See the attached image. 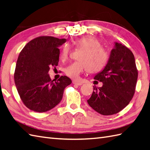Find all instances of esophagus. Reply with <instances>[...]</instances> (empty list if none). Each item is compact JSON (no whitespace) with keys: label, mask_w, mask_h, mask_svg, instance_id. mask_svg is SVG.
Listing matches in <instances>:
<instances>
[{"label":"esophagus","mask_w":150,"mask_h":150,"mask_svg":"<svg viewBox=\"0 0 150 150\" xmlns=\"http://www.w3.org/2000/svg\"><path fill=\"white\" fill-rule=\"evenodd\" d=\"M72 83H73V84H74V85H81L83 83H81V82H78V81H72Z\"/></svg>","instance_id":"1"}]
</instances>
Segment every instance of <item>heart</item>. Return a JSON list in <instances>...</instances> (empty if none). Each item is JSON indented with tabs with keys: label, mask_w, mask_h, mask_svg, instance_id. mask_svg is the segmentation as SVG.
Wrapping results in <instances>:
<instances>
[{
	"label": "heart",
	"mask_w": 150,
	"mask_h": 150,
	"mask_svg": "<svg viewBox=\"0 0 150 150\" xmlns=\"http://www.w3.org/2000/svg\"><path fill=\"white\" fill-rule=\"evenodd\" d=\"M74 44L83 49L79 56V60L71 63L65 69V73L69 78L78 79L81 73L88 71L97 72L101 71L107 64L108 53L101 47L100 42L91 36H86L76 40ZM70 52L69 45L66 44L62 48L59 59L65 61Z\"/></svg>",
	"instance_id": "heart-1"
}]
</instances>
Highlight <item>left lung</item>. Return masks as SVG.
<instances>
[{"label": "left lung", "mask_w": 150, "mask_h": 150, "mask_svg": "<svg viewBox=\"0 0 150 150\" xmlns=\"http://www.w3.org/2000/svg\"><path fill=\"white\" fill-rule=\"evenodd\" d=\"M138 77L134 56L120 43L115 42L107 64L94 79L103 83L87 100L95 111L103 115L115 114L127 106L134 95Z\"/></svg>", "instance_id": "1"}]
</instances>
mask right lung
<instances>
[{"mask_svg": "<svg viewBox=\"0 0 150 150\" xmlns=\"http://www.w3.org/2000/svg\"><path fill=\"white\" fill-rule=\"evenodd\" d=\"M66 39L39 36L28 42L20 52L14 79L22 102L33 111L45 112L59 104L67 86L71 84L67 76L51 80L50 67L57 66L59 47Z\"/></svg>", "mask_w": 150, "mask_h": 150, "instance_id": "add662e5", "label": "right lung"}]
</instances>
